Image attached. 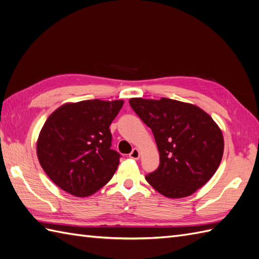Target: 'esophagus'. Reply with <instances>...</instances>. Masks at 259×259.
Masks as SVG:
<instances>
[{"label": "esophagus", "mask_w": 259, "mask_h": 259, "mask_svg": "<svg viewBox=\"0 0 259 259\" xmlns=\"http://www.w3.org/2000/svg\"><path fill=\"white\" fill-rule=\"evenodd\" d=\"M130 157L132 159H138V158H140V150H138L137 148H134L133 150L131 151Z\"/></svg>", "instance_id": "esophagus-1"}]
</instances>
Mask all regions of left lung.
I'll use <instances>...</instances> for the list:
<instances>
[{
  "mask_svg": "<svg viewBox=\"0 0 259 259\" xmlns=\"http://www.w3.org/2000/svg\"><path fill=\"white\" fill-rule=\"evenodd\" d=\"M132 109L153 131L159 166L146 180L167 198L189 197L215 174L222 160L223 135L198 106L161 98L130 100Z\"/></svg>",
  "mask_w": 259,
  "mask_h": 259,
  "instance_id": "8db88e82",
  "label": "left lung"
}]
</instances>
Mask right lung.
Instances as JSON below:
<instances>
[{
	"label": "right lung",
	"instance_id": "right-lung-1",
	"mask_svg": "<svg viewBox=\"0 0 259 259\" xmlns=\"http://www.w3.org/2000/svg\"><path fill=\"white\" fill-rule=\"evenodd\" d=\"M123 103L85 100L66 103L50 114L37 141V156L54 184L80 198L108 184L121 157L111 149L109 126Z\"/></svg>",
	"mask_w": 259,
	"mask_h": 259
}]
</instances>
